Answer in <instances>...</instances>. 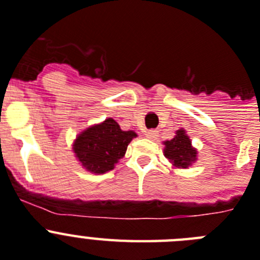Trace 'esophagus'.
<instances>
[{
  "mask_svg": "<svg viewBox=\"0 0 260 260\" xmlns=\"http://www.w3.org/2000/svg\"><path fill=\"white\" fill-rule=\"evenodd\" d=\"M145 137L150 140H155L158 137V132L155 129H150V131H146L145 132Z\"/></svg>",
  "mask_w": 260,
  "mask_h": 260,
  "instance_id": "34e87169",
  "label": "esophagus"
}]
</instances>
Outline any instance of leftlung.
I'll list each match as a JSON object with an SVG mask.
<instances>
[{"label":"left lung","instance_id":"left-lung-1","mask_svg":"<svg viewBox=\"0 0 260 260\" xmlns=\"http://www.w3.org/2000/svg\"><path fill=\"white\" fill-rule=\"evenodd\" d=\"M165 157L173 164L174 168L187 169L198 159L196 154L198 150L192 146L191 140L186 135V131L182 129L177 131L175 137L169 141H165Z\"/></svg>","mask_w":260,"mask_h":260}]
</instances>
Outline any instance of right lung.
Returning <instances> with one entry per match:
<instances>
[{
  "label": "right lung",
  "mask_w": 260,
  "mask_h": 260,
  "mask_svg": "<svg viewBox=\"0 0 260 260\" xmlns=\"http://www.w3.org/2000/svg\"><path fill=\"white\" fill-rule=\"evenodd\" d=\"M136 136L133 131H121L119 124L108 117L81 132L74 140L73 152L87 171L103 174L115 168Z\"/></svg>",
  "instance_id": "obj_1"
}]
</instances>
